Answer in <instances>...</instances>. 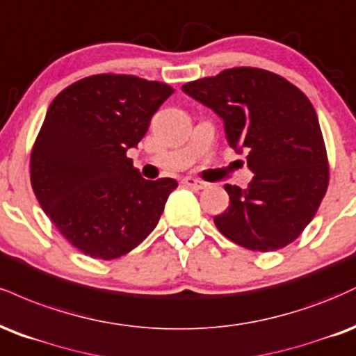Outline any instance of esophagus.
I'll return each mask as SVG.
<instances>
[{"mask_svg": "<svg viewBox=\"0 0 356 356\" xmlns=\"http://www.w3.org/2000/svg\"><path fill=\"white\" fill-rule=\"evenodd\" d=\"M181 183H183V185H185V186H188V188H193V190H204V188L208 186L207 183L200 181V179L190 178V177L183 178V179H181Z\"/></svg>", "mask_w": 356, "mask_h": 356, "instance_id": "1", "label": "esophagus"}]
</instances>
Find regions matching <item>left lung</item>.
Returning a JSON list of instances; mask_svg holds the SVG:
<instances>
[{
	"label": "left lung",
	"mask_w": 356,
	"mask_h": 356,
	"mask_svg": "<svg viewBox=\"0 0 356 356\" xmlns=\"http://www.w3.org/2000/svg\"><path fill=\"white\" fill-rule=\"evenodd\" d=\"M223 120L227 140L254 177L225 185L229 207L215 216L228 240L275 252L302 235L328 188V158L315 108L295 85L260 68H229L181 86Z\"/></svg>",
	"instance_id": "obj_1"
}]
</instances>
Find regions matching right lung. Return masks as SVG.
Returning a JSON list of instances; mask_svg holds the SVG:
<instances>
[{"instance_id": "add662e5", "label": "right lung", "mask_w": 356, "mask_h": 356, "mask_svg": "<svg viewBox=\"0 0 356 356\" xmlns=\"http://www.w3.org/2000/svg\"><path fill=\"white\" fill-rule=\"evenodd\" d=\"M131 74H95L49 104L31 149V186L54 227L98 260L131 252L160 221L177 179L141 178L127 156L173 93Z\"/></svg>"}]
</instances>
